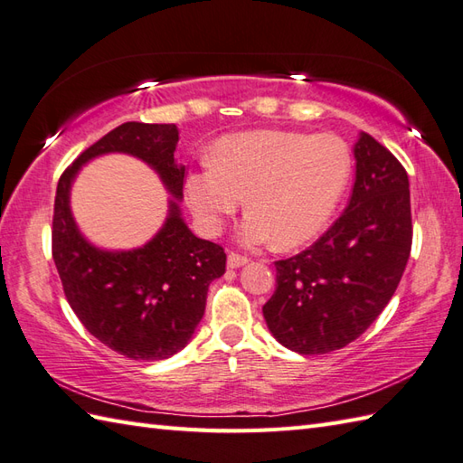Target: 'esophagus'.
<instances>
[{"instance_id": "esophagus-1", "label": "esophagus", "mask_w": 463, "mask_h": 463, "mask_svg": "<svg viewBox=\"0 0 463 463\" xmlns=\"http://www.w3.org/2000/svg\"><path fill=\"white\" fill-rule=\"evenodd\" d=\"M250 260L245 258V256H240V253H230L228 256V266L232 268V269H235V268H241V266H245V263H248Z\"/></svg>"}]
</instances>
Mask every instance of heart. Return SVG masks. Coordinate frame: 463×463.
Here are the masks:
<instances>
[{
	"label": "heart",
	"instance_id": "obj_1",
	"mask_svg": "<svg viewBox=\"0 0 463 463\" xmlns=\"http://www.w3.org/2000/svg\"><path fill=\"white\" fill-rule=\"evenodd\" d=\"M350 169V152L334 136L241 131L213 146L212 165L187 175L184 192L205 233H220L245 195L250 213L241 223V241H276L278 248L291 250L326 228Z\"/></svg>",
	"mask_w": 463,
	"mask_h": 463
}]
</instances>
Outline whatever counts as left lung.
Listing matches in <instances>:
<instances>
[{"instance_id": "left-lung-1", "label": "left lung", "mask_w": 463, "mask_h": 463, "mask_svg": "<svg viewBox=\"0 0 463 463\" xmlns=\"http://www.w3.org/2000/svg\"><path fill=\"white\" fill-rule=\"evenodd\" d=\"M350 203L322 238L276 261L263 306L273 337L301 355L342 350L388 306L411 251L410 182L388 147L362 131Z\"/></svg>"}]
</instances>
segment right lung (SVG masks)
<instances>
[{"instance_id": "1", "label": "right lung", "mask_w": 463, "mask_h": 463, "mask_svg": "<svg viewBox=\"0 0 463 463\" xmlns=\"http://www.w3.org/2000/svg\"><path fill=\"white\" fill-rule=\"evenodd\" d=\"M177 139L175 124H121L65 169L55 192L52 253L63 294L83 327L129 360H165L185 347L203 317L207 288L225 273V251L195 238L175 200L144 248L99 250L75 225L70 190L90 159L129 154L152 165L167 192L182 200L185 167L174 157Z\"/></svg>"}]
</instances>
